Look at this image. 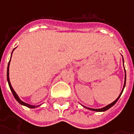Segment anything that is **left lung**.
I'll return each mask as SVG.
<instances>
[{
	"label": "left lung",
	"instance_id": "left-lung-1",
	"mask_svg": "<svg viewBox=\"0 0 134 134\" xmlns=\"http://www.w3.org/2000/svg\"><path fill=\"white\" fill-rule=\"evenodd\" d=\"M123 62H124V58H123ZM124 72H125V81H124V87H123V90L122 91H121V94H119V96L118 97V98L116 99L115 100L114 102H113L112 103H111V104H109V105H107V106H106V107H104L102 108V109H92V108H89V107H85V106H83V107L86 108V109H90L91 110V111H99V112H100V111H107V110H108L109 109H110V108L111 107H113L114 105L116 103V102L118 101V99H119L120 97H121V94H122L123 91H124V87H125V85H126V70H124Z\"/></svg>",
	"mask_w": 134,
	"mask_h": 134
}]
</instances>
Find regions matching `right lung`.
<instances>
[{
    "instance_id": "add662e5",
    "label": "right lung",
    "mask_w": 134,
    "mask_h": 134,
    "mask_svg": "<svg viewBox=\"0 0 134 134\" xmlns=\"http://www.w3.org/2000/svg\"><path fill=\"white\" fill-rule=\"evenodd\" d=\"M15 49V48H14V49H13V50H14ZM13 52H12V53H13ZM12 53H11V56H12ZM10 58H11V57H10ZM10 61H9V62H8V69H7V80H8V85H9V87H10V90H11V92H12V93H13V96H14L15 99L17 100V102L19 103V104H20L21 105H23V106H25V107H27L31 108V109H34V108L38 107H39V105H38V106H34V105L28 104L25 103L24 102H23L22 100L20 99L19 97H18V94H17L16 93H15V92L14 90H13V88L12 87L11 84H10V79H9V65H10Z\"/></svg>"
}]
</instances>
